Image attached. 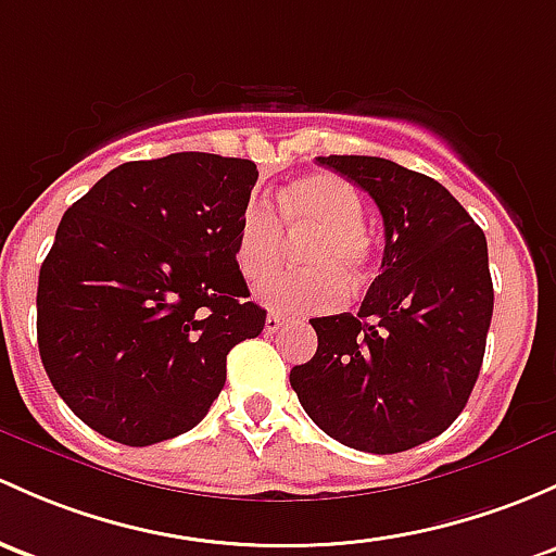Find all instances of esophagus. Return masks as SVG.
Instances as JSON below:
<instances>
[{
  "label": "esophagus",
  "instance_id": "obj_1",
  "mask_svg": "<svg viewBox=\"0 0 556 556\" xmlns=\"http://www.w3.org/2000/svg\"><path fill=\"white\" fill-rule=\"evenodd\" d=\"M285 327V317H279V314H268L266 317V325H263V330L266 332H279Z\"/></svg>",
  "mask_w": 556,
  "mask_h": 556
}]
</instances>
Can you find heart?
Here are the masks:
<instances>
[{
  "label": "heart",
  "instance_id": "obj_1",
  "mask_svg": "<svg viewBox=\"0 0 556 556\" xmlns=\"http://www.w3.org/2000/svg\"><path fill=\"white\" fill-rule=\"evenodd\" d=\"M279 218L288 237H312L301 248L306 268L274 279L261 298L282 314L332 312L349 298V279L362 285L370 274V237L365 200L346 178L306 173L279 191ZM263 204H250L239 220L233 261L253 288L266 285L285 261V233Z\"/></svg>",
  "mask_w": 556,
  "mask_h": 556
}]
</instances>
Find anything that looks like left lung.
Segmentation results:
<instances>
[{
	"label": "left lung",
	"mask_w": 556,
	"mask_h": 556,
	"mask_svg": "<svg viewBox=\"0 0 556 556\" xmlns=\"http://www.w3.org/2000/svg\"><path fill=\"white\" fill-rule=\"evenodd\" d=\"M383 215L381 274L356 314L312 319L317 354L290 370L303 410L341 445L402 453L469 402L493 317L488 239L429 175L381 156H317Z\"/></svg>",
	"instance_id": "obj_1"
}]
</instances>
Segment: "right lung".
Returning a JSON list of instances; mask_svg holds the SVG:
<instances>
[{"mask_svg": "<svg viewBox=\"0 0 556 556\" xmlns=\"http://www.w3.org/2000/svg\"><path fill=\"white\" fill-rule=\"evenodd\" d=\"M258 167L180 151L125 162L61 218L39 268L37 341L77 418L130 447L194 429L226 354L266 312L233 261Z\"/></svg>", "mask_w": 556, "mask_h": 556, "instance_id": "1", "label": "right lung"}]
</instances>
